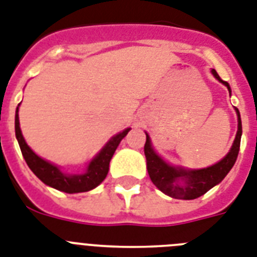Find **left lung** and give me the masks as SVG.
Returning a JSON list of instances; mask_svg holds the SVG:
<instances>
[{
    "mask_svg": "<svg viewBox=\"0 0 257 257\" xmlns=\"http://www.w3.org/2000/svg\"><path fill=\"white\" fill-rule=\"evenodd\" d=\"M211 74L214 75L216 80L226 85L231 95L230 84L219 78L218 72L214 68L211 70ZM235 110H236L237 116V132L235 140H233L232 147L220 161L208 166V168L187 169L183 166L170 165L156 152L149 135L145 132L147 143L144 147V152H145V157H147L148 173H149V177L152 182L154 183V186L169 197L190 201V199L202 197L208 190L222 182L235 165L239 148H240L241 120L239 109L235 108Z\"/></svg>",
    "mask_w": 257,
    "mask_h": 257,
    "instance_id": "obj_1",
    "label": "left lung"
}]
</instances>
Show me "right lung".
I'll list each match as a JSON object with an SVG mask.
<instances>
[{
  "mask_svg": "<svg viewBox=\"0 0 257 257\" xmlns=\"http://www.w3.org/2000/svg\"><path fill=\"white\" fill-rule=\"evenodd\" d=\"M18 109H20V104L16 110V137L18 140L21 152H22L27 166L45 185L68 194L89 191L103 182L107 177L108 170H109V162L117 149L118 144L121 143V140L131 131V128H126L122 132L110 137L109 141L100 149L99 153L88 162L84 172L68 174V173H64L59 166L39 157L38 154H35L33 149L27 145L22 132H21Z\"/></svg>",
  "mask_w": 257,
  "mask_h": 257,
  "instance_id": "right-lung-1",
  "label": "right lung"
}]
</instances>
